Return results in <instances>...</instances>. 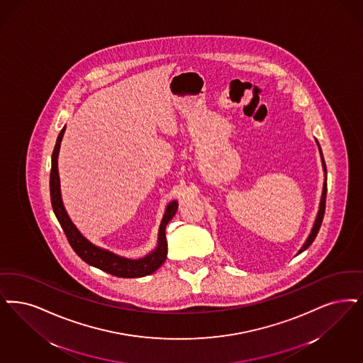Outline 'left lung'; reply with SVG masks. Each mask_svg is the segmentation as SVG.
<instances>
[{
	"mask_svg": "<svg viewBox=\"0 0 363 363\" xmlns=\"http://www.w3.org/2000/svg\"><path fill=\"white\" fill-rule=\"evenodd\" d=\"M316 143L319 145L320 158H321L323 172H324V184H323V191H321V199H320L319 211H318V215H316V218H315L313 227H312V230H311V233L308 235V238H306L304 245H303V247L298 250V252H297V254H301V252L305 251L308 247L311 246V245H312V242L315 240L316 235L319 233L320 225H321V221H323V218H324V211H325V196H327V167H325V162H324V158H323V152H321L319 142L316 140Z\"/></svg>",
	"mask_w": 363,
	"mask_h": 363,
	"instance_id": "obj_1",
	"label": "left lung"
}]
</instances>
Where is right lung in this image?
I'll list each match as a JSON object with an SVG mask.
<instances>
[{"label": "right lung", "instance_id": "1", "mask_svg": "<svg viewBox=\"0 0 363 363\" xmlns=\"http://www.w3.org/2000/svg\"><path fill=\"white\" fill-rule=\"evenodd\" d=\"M65 130H66V125L59 132L57 145H55L54 152H52L51 174H50V194H51V203H52L54 213L58 218L62 230L66 233L70 246L73 247L74 251L82 261L86 262L90 266L100 269L105 273H109L112 276L121 277V278H139V277L152 274L155 270L160 269V266L163 264V262L166 261L167 240H166L164 230H166L167 223L173 218L177 209H178V201L173 200L167 203V206L164 209V215L160 221L158 245L143 258L130 259V258L117 255L106 248L93 245L74 225V223L72 221V218H69L63 201H62L58 172V155Z\"/></svg>", "mask_w": 363, "mask_h": 363}]
</instances>
